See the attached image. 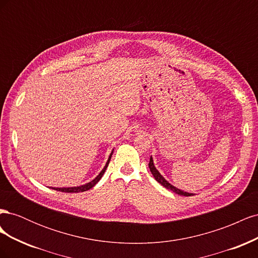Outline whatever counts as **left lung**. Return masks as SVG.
<instances>
[{"label": "left lung", "instance_id": "left-lung-1", "mask_svg": "<svg viewBox=\"0 0 258 258\" xmlns=\"http://www.w3.org/2000/svg\"><path fill=\"white\" fill-rule=\"evenodd\" d=\"M148 167H150L151 172H152V174L154 175L156 181H157L158 183H160L163 187H166L167 189L172 190L173 192H175V194H177V195H181V196H187V197H188V196H194V194H191V192H186V191H183V190H181V189H178V188H176V187H174L173 185H171L168 181H166V178L163 177V176L159 173V171H158L157 169H156V167H155V165H154L153 157H151V159H150V163H148Z\"/></svg>", "mask_w": 258, "mask_h": 258}]
</instances>
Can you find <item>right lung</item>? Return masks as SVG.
I'll use <instances>...</instances> for the list:
<instances>
[{
	"mask_svg": "<svg viewBox=\"0 0 258 258\" xmlns=\"http://www.w3.org/2000/svg\"><path fill=\"white\" fill-rule=\"evenodd\" d=\"M112 154H113V152L111 153L110 157H108V159H107V161H106V163H105L104 168L102 169V171H101V172L97 175V177L93 178L91 182H89V183H87V184H85V185H82V186H76V187H61V188H58V187H51V188L54 189V190L62 191V192H81V191H86V190H88V189L92 188V187L95 186V185L100 181L101 177L103 176V174H104V172H105V170H106V168H107V166H108V162H110V160H111Z\"/></svg>",
	"mask_w": 258,
	"mask_h": 258,
	"instance_id": "1",
	"label": "right lung"
}]
</instances>
